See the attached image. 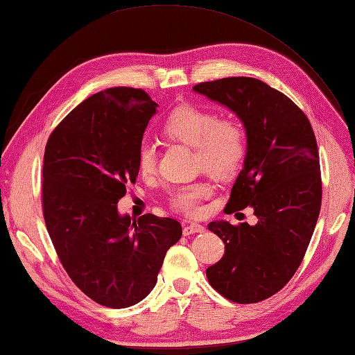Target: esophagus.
<instances>
[{
  "label": "esophagus",
  "mask_w": 355,
  "mask_h": 355,
  "mask_svg": "<svg viewBox=\"0 0 355 355\" xmlns=\"http://www.w3.org/2000/svg\"><path fill=\"white\" fill-rule=\"evenodd\" d=\"M205 228L200 224H189V225H184L183 228V234L184 236H191V234H196V233H204Z\"/></svg>",
  "instance_id": "esophagus-1"
}]
</instances>
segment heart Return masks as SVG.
<instances>
[{
  "label": "heart",
  "mask_w": 355,
  "mask_h": 355,
  "mask_svg": "<svg viewBox=\"0 0 355 355\" xmlns=\"http://www.w3.org/2000/svg\"><path fill=\"white\" fill-rule=\"evenodd\" d=\"M162 136L196 153V163L205 174L219 181H228L242 171L248 154V140L242 125L233 121H220L218 114L193 104L175 107L162 125ZM140 175L150 177L157 168V154L151 144H142L136 157ZM211 192L209 184L195 183L171 193L172 209L196 215L200 202Z\"/></svg>",
  "instance_id": "obj_1"
}]
</instances>
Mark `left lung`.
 <instances>
[{
  "mask_svg": "<svg viewBox=\"0 0 355 355\" xmlns=\"http://www.w3.org/2000/svg\"><path fill=\"white\" fill-rule=\"evenodd\" d=\"M193 90L242 121L248 154L225 211L250 205L259 219L255 225L210 222L225 254L205 274L227 300L260 302L289 283L315 232L322 201L316 137L300 107L261 80L230 77Z\"/></svg>",
  "mask_w": 355,
  "mask_h": 355,
  "instance_id": "left-lung-1",
  "label": "left lung"
}]
</instances>
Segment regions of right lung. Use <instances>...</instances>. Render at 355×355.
Listing matches in <instances>:
<instances>
[{
    "label": "right lung",
    "mask_w": 355,
    "mask_h": 355,
    "mask_svg": "<svg viewBox=\"0 0 355 355\" xmlns=\"http://www.w3.org/2000/svg\"><path fill=\"white\" fill-rule=\"evenodd\" d=\"M155 109L142 89H105L78 104L45 146L48 234L69 278L104 307L125 309L148 296L183 234L175 219L118 211L127 184L136 183L137 150Z\"/></svg>",
    "instance_id": "1"
}]
</instances>
